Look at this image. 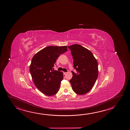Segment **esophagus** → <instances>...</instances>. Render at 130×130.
Instances as JSON below:
<instances>
[{
    "mask_svg": "<svg viewBox=\"0 0 130 130\" xmlns=\"http://www.w3.org/2000/svg\"><path fill=\"white\" fill-rule=\"evenodd\" d=\"M63 74H64V75H66V74L67 73V72H63Z\"/></svg>",
    "mask_w": 130,
    "mask_h": 130,
    "instance_id": "esophagus-1",
    "label": "esophagus"
}]
</instances>
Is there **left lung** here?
<instances>
[{"label":"left lung","instance_id":"obj_1","mask_svg":"<svg viewBox=\"0 0 130 130\" xmlns=\"http://www.w3.org/2000/svg\"><path fill=\"white\" fill-rule=\"evenodd\" d=\"M73 59V77L70 80L73 91L79 95L87 93L93 88L98 76V62L90 51L74 44L68 46Z\"/></svg>","mask_w":130,"mask_h":130}]
</instances>
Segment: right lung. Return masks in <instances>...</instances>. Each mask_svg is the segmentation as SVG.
I'll list each match as a JSON object with an SVG mask.
<instances>
[{
  "label": "right lung",
  "mask_w": 130,
  "mask_h": 130,
  "mask_svg": "<svg viewBox=\"0 0 130 130\" xmlns=\"http://www.w3.org/2000/svg\"><path fill=\"white\" fill-rule=\"evenodd\" d=\"M67 46H49L36 53L32 58L30 72L35 85L47 96L55 95L59 91L63 73L54 70L53 67L60 55L68 51Z\"/></svg>",
  "instance_id": "1"
}]
</instances>
